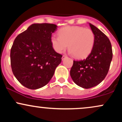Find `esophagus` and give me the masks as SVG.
Segmentation results:
<instances>
[{"label": "esophagus", "mask_w": 122, "mask_h": 122, "mask_svg": "<svg viewBox=\"0 0 122 122\" xmlns=\"http://www.w3.org/2000/svg\"><path fill=\"white\" fill-rule=\"evenodd\" d=\"M66 57V56H65V55H63V56H62V60H64V58H65Z\"/></svg>", "instance_id": "obj_1"}]
</instances>
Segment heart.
Masks as SVG:
<instances>
[{
  "instance_id": "b5f03b06",
  "label": "heart",
  "mask_w": 122,
  "mask_h": 122,
  "mask_svg": "<svg viewBox=\"0 0 122 122\" xmlns=\"http://www.w3.org/2000/svg\"><path fill=\"white\" fill-rule=\"evenodd\" d=\"M58 36L50 38L53 47L61 53L68 47L76 58H84L90 54L95 42V35L90 29L78 26H66L58 31Z\"/></svg>"
}]
</instances>
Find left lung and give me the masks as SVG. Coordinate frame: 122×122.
I'll return each mask as SVG.
<instances>
[{
    "instance_id": "8db88e82",
    "label": "left lung",
    "mask_w": 122,
    "mask_h": 122,
    "mask_svg": "<svg viewBox=\"0 0 122 122\" xmlns=\"http://www.w3.org/2000/svg\"><path fill=\"white\" fill-rule=\"evenodd\" d=\"M95 35L93 49L86 59L73 61L70 71L76 84L88 89L100 84L107 76L112 58L111 43L107 36L89 23Z\"/></svg>"
}]
</instances>
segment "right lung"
Instances as JSON below:
<instances>
[{
	"mask_svg": "<svg viewBox=\"0 0 122 122\" xmlns=\"http://www.w3.org/2000/svg\"><path fill=\"white\" fill-rule=\"evenodd\" d=\"M57 25L34 23L19 34L11 49L12 73L22 85L31 89L43 87L50 81L61 62V54L51 43Z\"/></svg>",
	"mask_w": 122,
	"mask_h": 122,
	"instance_id": "1",
	"label": "right lung"
}]
</instances>
